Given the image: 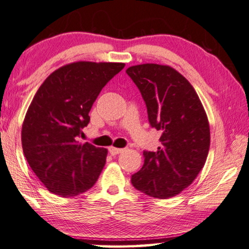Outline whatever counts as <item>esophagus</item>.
Here are the masks:
<instances>
[{"label":"esophagus","instance_id":"34e87169","mask_svg":"<svg viewBox=\"0 0 249 249\" xmlns=\"http://www.w3.org/2000/svg\"><path fill=\"white\" fill-rule=\"evenodd\" d=\"M108 151H109V153H110L111 156H116V155H118V153H121L122 151H123V149L115 148V146H110V148L108 149Z\"/></svg>","mask_w":249,"mask_h":249}]
</instances>
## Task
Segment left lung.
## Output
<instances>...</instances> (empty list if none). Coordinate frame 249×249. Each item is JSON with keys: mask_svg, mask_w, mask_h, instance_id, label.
<instances>
[{"mask_svg": "<svg viewBox=\"0 0 249 249\" xmlns=\"http://www.w3.org/2000/svg\"><path fill=\"white\" fill-rule=\"evenodd\" d=\"M126 73L142 94L150 125L161 132V146L143 151L144 163L132 175V185L152 197H171L193 183L206 161L205 110L191 83L170 66L134 65Z\"/></svg>", "mask_w": 249, "mask_h": 249, "instance_id": "obj_1", "label": "left lung"}]
</instances>
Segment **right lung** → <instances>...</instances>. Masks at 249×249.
I'll list each match as a JSON object with an SVG mask.
<instances>
[{
	"label": "right lung",
	"instance_id": "obj_1",
	"mask_svg": "<svg viewBox=\"0 0 249 249\" xmlns=\"http://www.w3.org/2000/svg\"><path fill=\"white\" fill-rule=\"evenodd\" d=\"M124 63L75 62L56 70L35 94L24 117V157L51 193L70 197L96 184L107 149L79 143L101 89Z\"/></svg>",
	"mask_w": 249,
	"mask_h": 249
}]
</instances>
